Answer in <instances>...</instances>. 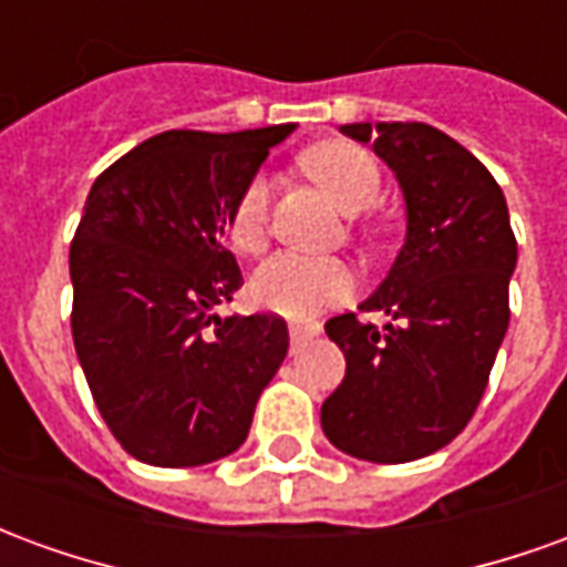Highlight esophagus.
Masks as SVG:
<instances>
[{"label":"esophagus","mask_w":567,"mask_h":567,"mask_svg":"<svg viewBox=\"0 0 567 567\" xmlns=\"http://www.w3.org/2000/svg\"><path fill=\"white\" fill-rule=\"evenodd\" d=\"M288 333H291V346H300V343H307L309 337H319L321 324H316V321H307V324L295 321V324L288 328Z\"/></svg>","instance_id":"1"}]
</instances>
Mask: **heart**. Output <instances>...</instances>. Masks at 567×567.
Returning a JSON list of instances; mask_svg holds the SVG:
<instances>
[{"mask_svg": "<svg viewBox=\"0 0 567 567\" xmlns=\"http://www.w3.org/2000/svg\"><path fill=\"white\" fill-rule=\"evenodd\" d=\"M309 173L319 178L346 212H361L380 197V166L370 151L331 142L307 154ZM230 239L239 251L255 255L267 246L270 230V185L264 175H255L243 194L236 197L230 212ZM355 288V276L337 258H309L297 251H279L260 264L251 276V297L255 303L285 319H307L312 312L333 307Z\"/></svg>", "mask_w": 567, "mask_h": 567, "instance_id": "1", "label": "heart"}]
</instances>
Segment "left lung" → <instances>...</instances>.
Returning a JSON list of instances; mask_svg holds the SVG:
<instances>
[{
	"instance_id": "left-lung-1",
	"label": "left lung",
	"mask_w": 567,
	"mask_h": 567,
	"mask_svg": "<svg viewBox=\"0 0 567 567\" xmlns=\"http://www.w3.org/2000/svg\"><path fill=\"white\" fill-rule=\"evenodd\" d=\"M340 130L389 163L404 190L406 239L361 303L392 321L377 328L346 312L324 324L343 349L346 377L321 404V431L364 462H416L458 437L486 392L511 324L516 236L498 182L437 127Z\"/></svg>"
}]
</instances>
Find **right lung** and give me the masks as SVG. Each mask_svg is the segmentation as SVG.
<instances>
[{
	"label": "right lung",
	"mask_w": 567,
	"mask_h": 567,
	"mask_svg": "<svg viewBox=\"0 0 567 567\" xmlns=\"http://www.w3.org/2000/svg\"><path fill=\"white\" fill-rule=\"evenodd\" d=\"M295 124L166 130L93 182L69 248L72 340L105 425L154 467L236 452L288 352L279 316L215 307L243 285L224 248L236 197Z\"/></svg>",
	"instance_id": "obj_1"
}]
</instances>
